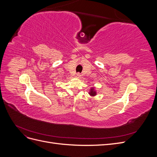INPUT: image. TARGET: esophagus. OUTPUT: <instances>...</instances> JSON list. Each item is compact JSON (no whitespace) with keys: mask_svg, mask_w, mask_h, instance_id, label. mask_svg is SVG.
<instances>
[{"mask_svg":"<svg viewBox=\"0 0 157 157\" xmlns=\"http://www.w3.org/2000/svg\"><path fill=\"white\" fill-rule=\"evenodd\" d=\"M76 77H77V78H80V77H81V75H80V73H78L77 75H76Z\"/></svg>","mask_w":157,"mask_h":157,"instance_id":"esophagus-1","label":"esophagus"}]
</instances>
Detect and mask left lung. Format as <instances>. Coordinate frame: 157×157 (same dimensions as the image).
I'll return each instance as SVG.
<instances>
[{"label": "left lung", "instance_id": "left-lung-1", "mask_svg": "<svg viewBox=\"0 0 157 157\" xmlns=\"http://www.w3.org/2000/svg\"><path fill=\"white\" fill-rule=\"evenodd\" d=\"M90 94L92 95V96H95V95H96V92H94V91H93V89H92L91 92H90Z\"/></svg>", "mask_w": 157, "mask_h": 157}]
</instances>
